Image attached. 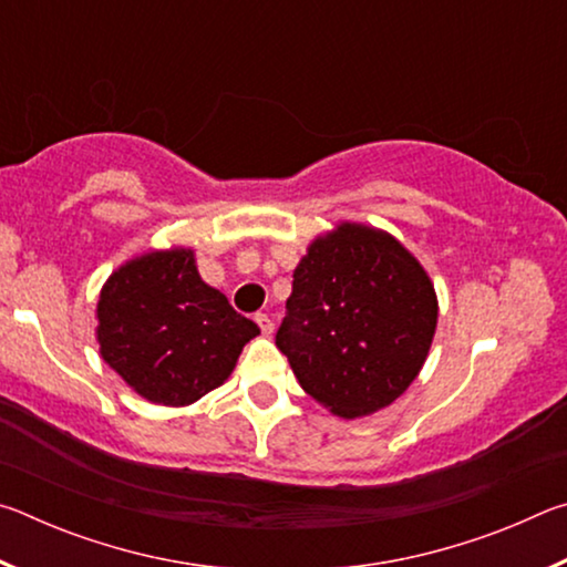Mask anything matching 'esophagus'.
<instances>
[{
    "label": "esophagus",
    "mask_w": 567,
    "mask_h": 567,
    "mask_svg": "<svg viewBox=\"0 0 567 567\" xmlns=\"http://www.w3.org/2000/svg\"><path fill=\"white\" fill-rule=\"evenodd\" d=\"M255 322H257V324H260V330H262V334H272V330H275V322H272L270 318H267V315H265V312H257V315H255Z\"/></svg>",
    "instance_id": "obj_1"
}]
</instances>
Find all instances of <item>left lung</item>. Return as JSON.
<instances>
[{
    "mask_svg": "<svg viewBox=\"0 0 567 567\" xmlns=\"http://www.w3.org/2000/svg\"><path fill=\"white\" fill-rule=\"evenodd\" d=\"M275 344L307 395L344 420L395 402L433 344L437 297L395 237L342 223L295 270Z\"/></svg>",
    "mask_w": 567,
    "mask_h": 567,
    "instance_id": "1",
    "label": "left lung"
}]
</instances>
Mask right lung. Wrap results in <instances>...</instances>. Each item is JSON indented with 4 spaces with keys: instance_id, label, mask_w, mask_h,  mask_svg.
<instances>
[{
    "instance_id": "obj_1",
    "label": "right lung",
    "mask_w": 567,
    "mask_h": 567,
    "mask_svg": "<svg viewBox=\"0 0 567 567\" xmlns=\"http://www.w3.org/2000/svg\"><path fill=\"white\" fill-rule=\"evenodd\" d=\"M97 340L104 362L157 405H189L223 385L260 334L203 282L192 249H155L124 262L102 287Z\"/></svg>"
}]
</instances>
